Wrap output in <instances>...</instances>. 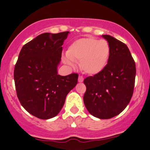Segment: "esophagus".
I'll list each match as a JSON object with an SVG mask.
<instances>
[{
	"instance_id": "obj_1",
	"label": "esophagus",
	"mask_w": 150,
	"mask_h": 150,
	"mask_svg": "<svg viewBox=\"0 0 150 150\" xmlns=\"http://www.w3.org/2000/svg\"><path fill=\"white\" fill-rule=\"evenodd\" d=\"M83 81V77L81 76V75H80V76L78 77V82L82 83Z\"/></svg>"
}]
</instances>
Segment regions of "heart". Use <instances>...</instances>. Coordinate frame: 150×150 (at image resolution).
Wrapping results in <instances>:
<instances>
[{
    "instance_id": "heart-1",
    "label": "heart",
    "mask_w": 150,
    "mask_h": 150,
    "mask_svg": "<svg viewBox=\"0 0 150 150\" xmlns=\"http://www.w3.org/2000/svg\"><path fill=\"white\" fill-rule=\"evenodd\" d=\"M110 54V46L105 40L94 38H85L75 40L68 48L64 58L66 64L72 66L74 62H81V68L88 75L100 72L107 64Z\"/></svg>"
}]
</instances>
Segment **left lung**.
Masks as SVG:
<instances>
[{
	"instance_id": "obj_1",
	"label": "left lung",
	"mask_w": 150,
	"mask_h": 150,
	"mask_svg": "<svg viewBox=\"0 0 150 150\" xmlns=\"http://www.w3.org/2000/svg\"><path fill=\"white\" fill-rule=\"evenodd\" d=\"M102 37L110 46L105 67L85 78L83 102L94 117L110 119L122 112L131 101L135 84L136 64L128 46L107 35Z\"/></svg>"
}]
</instances>
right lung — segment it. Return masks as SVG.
Instances as JSON below:
<instances>
[{"label": "right lung", "instance_id": "right-lung-1", "mask_svg": "<svg viewBox=\"0 0 150 150\" xmlns=\"http://www.w3.org/2000/svg\"><path fill=\"white\" fill-rule=\"evenodd\" d=\"M69 32L43 33L22 48L13 78L17 97L30 114L39 119L55 117L67 93L78 83V73L57 74L62 45Z\"/></svg>", "mask_w": 150, "mask_h": 150}]
</instances>
